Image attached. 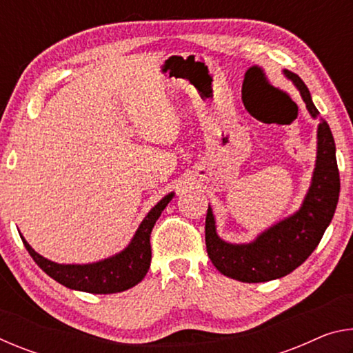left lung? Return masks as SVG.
<instances>
[{"label": "left lung", "instance_id": "8db88e82", "mask_svg": "<svg viewBox=\"0 0 353 353\" xmlns=\"http://www.w3.org/2000/svg\"><path fill=\"white\" fill-rule=\"evenodd\" d=\"M283 74L294 83L312 118H319L314 171L301 207L249 243L223 240L216 232L210 205L205 218V244L213 266L224 276L246 283L270 282L301 266L318 248L339 199V171L332 130L325 119L319 117L301 77L288 70H283Z\"/></svg>", "mask_w": 353, "mask_h": 353}]
</instances>
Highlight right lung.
Instances as JSON below:
<instances>
[{
    "label": "right lung",
    "mask_w": 353,
    "mask_h": 353,
    "mask_svg": "<svg viewBox=\"0 0 353 353\" xmlns=\"http://www.w3.org/2000/svg\"><path fill=\"white\" fill-rule=\"evenodd\" d=\"M172 198H174V191L163 196L143 218L128 246L119 250L118 254L99 261L85 263V265H65V263L51 261L35 252L21 234L20 236L34 261L48 276L67 288L92 292V294L121 292L132 288L145 279L149 266H151L149 236H151L155 221L159 219Z\"/></svg>",
    "instance_id": "1"
}]
</instances>
